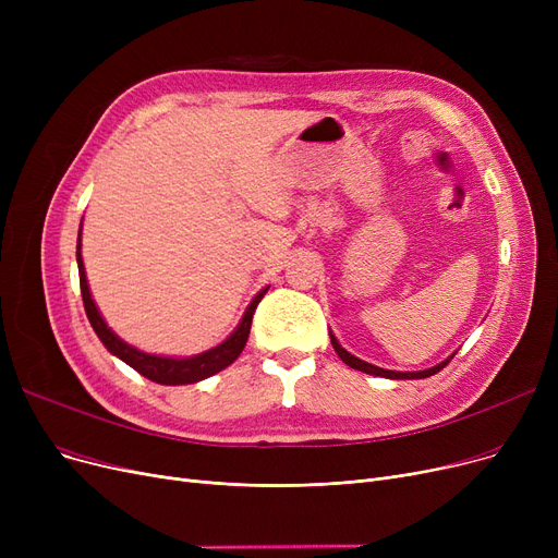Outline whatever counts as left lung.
Segmentation results:
<instances>
[{"mask_svg": "<svg viewBox=\"0 0 558 558\" xmlns=\"http://www.w3.org/2000/svg\"><path fill=\"white\" fill-rule=\"evenodd\" d=\"M330 341H332V348L337 350V355L341 357V362H343V364H348L350 368L362 371V373H368V375L389 377V379H423V377H429V375L438 373L441 368H446V366H448V362L452 360V357H450V360H446V362H441V364H436V366H432V368H425V371H407V373H400V371H389V368L373 366V364H368V362H364V360H360V357H355V355H350L345 348H341V343L337 341V337H335V335H330Z\"/></svg>", "mask_w": 558, "mask_h": 558, "instance_id": "obj_1", "label": "left lung"}]
</instances>
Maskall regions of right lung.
<instances>
[{"label":"right lung","instance_id":"right-lung-1","mask_svg":"<svg viewBox=\"0 0 558 558\" xmlns=\"http://www.w3.org/2000/svg\"><path fill=\"white\" fill-rule=\"evenodd\" d=\"M76 262H78V280H81L83 307H85L87 318H90L93 330L101 339V343L110 350L114 357H120L122 362H126L140 375H144L146 379H151V383H156V385H167V387L201 383V379L223 371L226 366H230L234 360H238L240 353L244 350V345H246L255 307H257V303L262 301V296L267 294V289H269V287H264L259 294L251 301V305L246 307V312H244L242 320L238 324V328H234L221 343H217V345H213L208 350H201V353L165 355V353H149V350H142V348L124 341L122 337H117L108 328L101 312L97 310V305L93 301L90 287H87L83 259H81V230H78V242H76Z\"/></svg>","mask_w":558,"mask_h":558}]
</instances>
